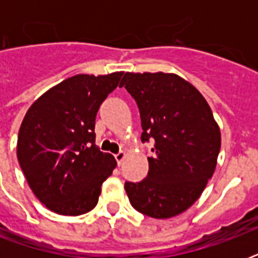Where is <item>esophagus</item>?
Here are the masks:
<instances>
[{
  "label": "esophagus",
  "mask_w": 258,
  "mask_h": 258,
  "mask_svg": "<svg viewBox=\"0 0 258 258\" xmlns=\"http://www.w3.org/2000/svg\"><path fill=\"white\" fill-rule=\"evenodd\" d=\"M124 158H125V153H123V151H120V153H117L116 155H115V159H116L117 165L120 166L121 162L124 161Z\"/></svg>",
  "instance_id": "esophagus-1"
}]
</instances>
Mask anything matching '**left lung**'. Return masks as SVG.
<instances>
[{
	"instance_id": "1",
	"label": "left lung",
	"mask_w": 258,
	"mask_h": 258,
	"mask_svg": "<svg viewBox=\"0 0 258 258\" xmlns=\"http://www.w3.org/2000/svg\"><path fill=\"white\" fill-rule=\"evenodd\" d=\"M119 87L139 107L142 142L154 139L149 175L124 184L130 202L153 218L178 216L200 198L216 170L221 131L212 108L175 74L125 72Z\"/></svg>"
}]
</instances>
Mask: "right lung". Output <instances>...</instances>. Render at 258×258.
I'll use <instances>...</instances> for the list:
<instances>
[{
  "label": "right lung",
  "mask_w": 258,
  "mask_h": 258,
  "mask_svg": "<svg viewBox=\"0 0 258 258\" xmlns=\"http://www.w3.org/2000/svg\"><path fill=\"white\" fill-rule=\"evenodd\" d=\"M123 72L76 75L42 93L18 131L17 159L29 187L52 212L80 216L97 205L116 167L95 145V119Z\"/></svg>",
  "instance_id": "right-lung-1"
}]
</instances>
